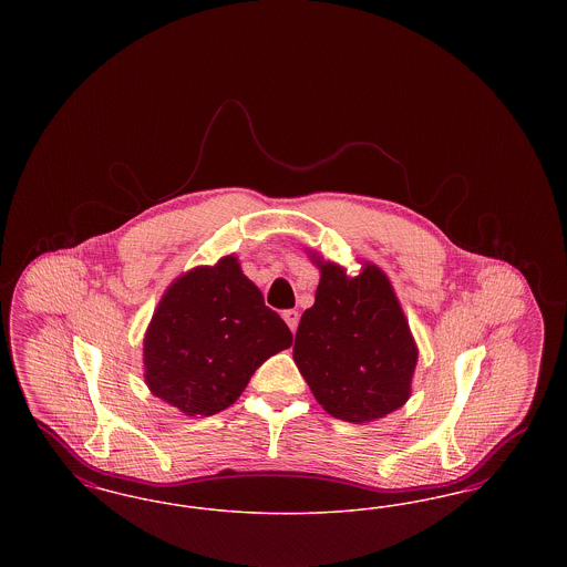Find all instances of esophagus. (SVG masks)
Wrapping results in <instances>:
<instances>
[{
	"label": "esophagus",
	"mask_w": 567,
	"mask_h": 567,
	"mask_svg": "<svg viewBox=\"0 0 567 567\" xmlns=\"http://www.w3.org/2000/svg\"><path fill=\"white\" fill-rule=\"evenodd\" d=\"M282 319L287 321L291 331H296L297 323H299V312H297V310H285V312H282Z\"/></svg>",
	"instance_id": "obj_1"
}]
</instances>
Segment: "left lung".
Segmentation results:
<instances>
[{
  "label": "left lung",
  "instance_id": "8db88e82",
  "mask_svg": "<svg viewBox=\"0 0 567 567\" xmlns=\"http://www.w3.org/2000/svg\"><path fill=\"white\" fill-rule=\"evenodd\" d=\"M321 271L301 315L293 359L312 395L336 419L372 423L410 400L419 347L389 276L363 261L357 276L310 250Z\"/></svg>",
  "mask_w": 567,
  "mask_h": 567
}]
</instances>
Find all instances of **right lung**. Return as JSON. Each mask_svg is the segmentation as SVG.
Listing matches in <instances>:
<instances>
[{"mask_svg":"<svg viewBox=\"0 0 567 567\" xmlns=\"http://www.w3.org/2000/svg\"><path fill=\"white\" fill-rule=\"evenodd\" d=\"M293 336L244 276L236 255L181 274L163 293L142 344L144 382L187 416H213Z\"/></svg>","mask_w":567,"mask_h":567,"instance_id":"add662e5","label":"right lung"}]
</instances>
